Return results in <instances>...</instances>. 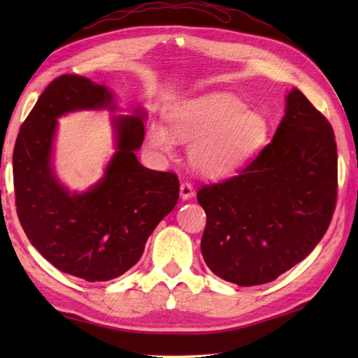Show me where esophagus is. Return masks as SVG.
Instances as JSON below:
<instances>
[{
    "label": "esophagus",
    "mask_w": 358,
    "mask_h": 358,
    "mask_svg": "<svg viewBox=\"0 0 358 358\" xmlns=\"http://www.w3.org/2000/svg\"><path fill=\"white\" fill-rule=\"evenodd\" d=\"M194 194H195V191H194L192 185L189 183V181H183V183H181V186H180V195H181V199H183V200H189V199H192Z\"/></svg>",
    "instance_id": "34e87169"
}]
</instances>
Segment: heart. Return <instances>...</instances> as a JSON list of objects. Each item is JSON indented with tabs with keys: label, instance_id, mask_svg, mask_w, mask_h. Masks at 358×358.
<instances>
[{
	"label": "heart",
	"instance_id": "b5f03b06",
	"mask_svg": "<svg viewBox=\"0 0 358 358\" xmlns=\"http://www.w3.org/2000/svg\"><path fill=\"white\" fill-rule=\"evenodd\" d=\"M175 138L194 141L191 162L204 177L220 178L238 171L269 141L271 124L262 112L232 95H209L186 101L167 113ZM150 146L171 152L173 137L163 126L149 129Z\"/></svg>",
	"mask_w": 358,
	"mask_h": 358
}]
</instances>
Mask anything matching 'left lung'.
I'll return each instance as SVG.
<instances>
[{
    "label": "left lung",
    "mask_w": 358,
    "mask_h": 358,
    "mask_svg": "<svg viewBox=\"0 0 358 358\" xmlns=\"http://www.w3.org/2000/svg\"><path fill=\"white\" fill-rule=\"evenodd\" d=\"M337 186L332 126L292 89L272 141L238 175L196 192L208 218L204 262L238 286L273 281L323 238L336 210Z\"/></svg>",
    "instance_id": "obj_1"
}]
</instances>
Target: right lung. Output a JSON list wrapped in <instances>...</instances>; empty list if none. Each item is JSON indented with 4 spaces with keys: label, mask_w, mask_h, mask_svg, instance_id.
<instances>
[{
    "label": "right lung",
    "mask_w": 358,
    "mask_h": 358,
    "mask_svg": "<svg viewBox=\"0 0 358 358\" xmlns=\"http://www.w3.org/2000/svg\"><path fill=\"white\" fill-rule=\"evenodd\" d=\"M101 108L113 109L108 87L62 75L38 98L13 148L15 204L29 241L57 269L86 281L131 269L180 194L177 175L138 163L144 123L132 115L113 118L117 152L100 183L85 194H69L58 183L50 164L57 118Z\"/></svg>",
    "instance_id": "obj_1"
}]
</instances>
